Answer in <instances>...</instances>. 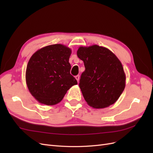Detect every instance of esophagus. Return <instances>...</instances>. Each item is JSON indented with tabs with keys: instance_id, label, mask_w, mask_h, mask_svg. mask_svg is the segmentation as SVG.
<instances>
[{
	"instance_id": "34e87169",
	"label": "esophagus",
	"mask_w": 153,
	"mask_h": 153,
	"mask_svg": "<svg viewBox=\"0 0 153 153\" xmlns=\"http://www.w3.org/2000/svg\"><path fill=\"white\" fill-rule=\"evenodd\" d=\"M75 78H76V80H77V82H79V80H80V76H79V75H76V76H75Z\"/></svg>"
}]
</instances>
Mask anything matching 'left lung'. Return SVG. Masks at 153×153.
<instances>
[{"instance_id":"1","label":"left lung","mask_w":153,"mask_h":153,"mask_svg":"<svg viewBox=\"0 0 153 153\" xmlns=\"http://www.w3.org/2000/svg\"><path fill=\"white\" fill-rule=\"evenodd\" d=\"M76 53L85 68L79 86L87 103L104 108L116 102L126 85V75L116 55L97 45L80 47Z\"/></svg>"}]
</instances>
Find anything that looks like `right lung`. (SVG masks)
Returning <instances> with one entry per match:
<instances>
[{"mask_svg": "<svg viewBox=\"0 0 153 153\" xmlns=\"http://www.w3.org/2000/svg\"><path fill=\"white\" fill-rule=\"evenodd\" d=\"M71 53V50L66 46L55 44L38 50L30 58L25 80L30 94L39 103L56 105L77 84L70 74Z\"/></svg>", "mask_w": 153, "mask_h": 153, "instance_id": "add662e5", "label": "right lung"}]
</instances>
